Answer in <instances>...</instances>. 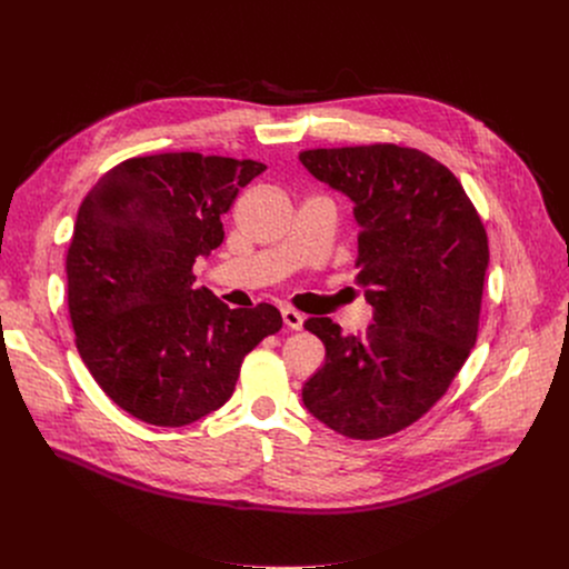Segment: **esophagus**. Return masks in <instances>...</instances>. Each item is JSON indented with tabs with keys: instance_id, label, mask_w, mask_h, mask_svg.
I'll return each instance as SVG.
<instances>
[{
	"instance_id": "obj_1",
	"label": "esophagus",
	"mask_w": 569,
	"mask_h": 569,
	"mask_svg": "<svg viewBox=\"0 0 569 569\" xmlns=\"http://www.w3.org/2000/svg\"><path fill=\"white\" fill-rule=\"evenodd\" d=\"M281 315H283V323H286L288 329H292V331H301L303 329V315L299 310L283 308Z\"/></svg>"
}]
</instances>
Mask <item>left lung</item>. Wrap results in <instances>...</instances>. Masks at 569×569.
I'll return each instance as SVG.
<instances>
[{"label":"left lung","instance_id":"obj_1","mask_svg":"<svg viewBox=\"0 0 569 569\" xmlns=\"http://www.w3.org/2000/svg\"><path fill=\"white\" fill-rule=\"evenodd\" d=\"M299 159L353 200L358 283L373 306L362 336L306 319L327 362L303 385V405L349 439H382L428 415L475 347L489 236L452 171L417 148H315Z\"/></svg>","mask_w":569,"mask_h":569}]
</instances>
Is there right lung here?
Listing matches in <instances>:
<instances>
[{"label":"right lung","mask_w":569,"mask_h":569,"mask_svg":"<svg viewBox=\"0 0 569 569\" xmlns=\"http://www.w3.org/2000/svg\"><path fill=\"white\" fill-rule=\"evenodd\" d=\"M263 171L200 152L130 157L80 204L64 266L76 349L134 419L180 428L216 412L246 356L281 331L274 306L229 308L193 286V263L224 238L222 213Z\"/></svg>","instance_id":"right-lung-1"}]
</instances>
